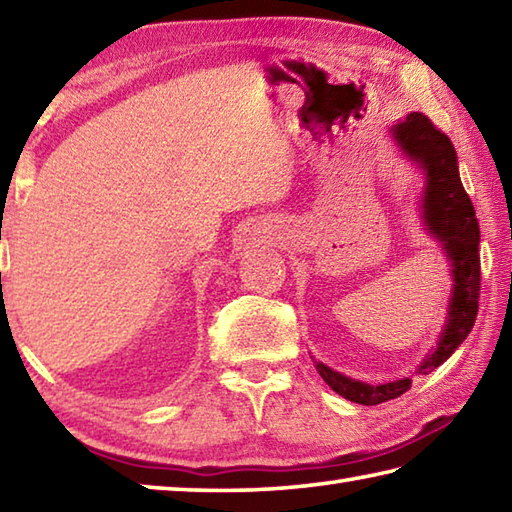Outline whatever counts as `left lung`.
I'll return each instance as SVG.
<instances>
[{
	"instance_id": "8db88e82",
	"label": "left lung",
	"mask_w": 512,
	"mask_h": 512,
	"mask_svg": "<svg viewBox=\"0 0 512 512\" xmlns=\"http://www.w3.org/2000/svg\"><path fill=\"white\" fill-rule=\"evenodd\" d=\"M395 142L404 150L406 157L413 159L419 168L426 170L424 190V224L435 239L442 242L446 257L453 266V297L448 306V322L439 337L437 348L430 353L417 373L428 375L437 366L455 353L457 346L464 342L475 326L479 308V224L475 217L473 202L459 179L457 153L448 135L442 133L424 113H410L404 122H397L393 128ZM317 373L337 395L346 397L348 402L375 406L404 395L413 384V379L404 377L388 384H364L350 379L333 368L317 362Z\"/></svg>"
}]
</instances>
